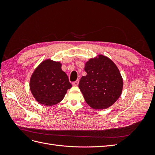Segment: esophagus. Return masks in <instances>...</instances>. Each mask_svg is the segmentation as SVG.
<instances>
[{"instance_id": "obj_1", "label": "esophagus", "mask_w": 155, "mask_h": 155, "mask_svg": "<svg viewBox=\"0 0 155 155\" xmlns=\"http://www.w3.org/2000/svg\"><path fill=\"white\" fill-rule=\"evenodd\" d=\"M79 79H77V80L76 81H74L72 83V85L73 86H78V84H79Z\"/></svg>"}]
</instances>
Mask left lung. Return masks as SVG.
Instances as JSON below:
<instances>
[{
    "mask_svg": "<svg viewBox=\"0 0 155 155\" xmlns=\"http://www.w3.org/2000/svg\"><path fill=\"white\" fill-rule=\"evenodd\" d=\"M87 76L79 83L87 104L94 109H104L110 107L120 96L123 79L116 65L108 58L90 59L86 63Z\"/></svg>",
    "mask_w": 155,
    "mask_h": 155,
    "instance_id": "left-lung-1",
    "label": "left lung"
}]
</instances>
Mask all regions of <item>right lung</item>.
<instances>
[{
	"label": "right lung",
	"mask_w": 155,
	"mask_h": 155,
	"mask_svg": "<svg viewBox=\"0 0 155 155\" xmlns=\"http://www.w3.org/2000/svg\"><path fill=\"white\" fill-rule=\"evenodd\" d=\"M30 87L37 101L51 106L63 99L72 85L66 73L61 70V64L48 59L41 63L35 70L30 79Z\"/></svg>",
	"instance_id": "1"
}]
</instances>
